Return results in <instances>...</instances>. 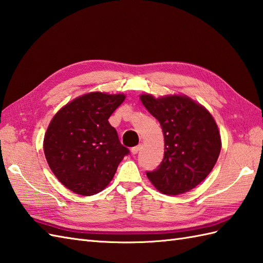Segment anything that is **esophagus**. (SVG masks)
<instances>
[{"label": "esophagus", "mask_w": 263, "mask_h": 263, "mask_svg": "<svg viewBox=\"0 0 263 263\" xmlns=\"http://www.w3.org/2000/svg\"><path fill=\"white\" fill-rule=\"evenodd\" d=\"M140 149H141V144H139V146H137V147H133L131 149V154L132 155H137L139 152H140Z\"/></svg>", "instance_id": "1"}]
</instances>
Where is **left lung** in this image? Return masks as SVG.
<instances>
[{
    "instance_id": "left-lung-1",
    "label": "left lung",
    "mask_w": 263,
    "mask_h": 263,
    "mask_svg": "<svg viewBox=\"0 0 263 263\" xmlns=\"http://www.w3.org/2000/svg\"><path fill=\"white\" fill-rule=\"evenodd\" d=\"M144 107L160 123L165 141L164 159L147 177L159 192L185 193L202 182L214 168L221 149L217 123L204 106L186 95L156 98L140 95Z\"/></svg>"
}]
</instances>
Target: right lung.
Listing matches in <instances>:
<instances>
[{"label":"right lung","instance_id":"right-lung-1","mask_svg":"<svg viewBox=\"0 0 263 263\" xmlns=\"http://www.w3.org/2000/svg\"><path fill=\"white\" fill-rule=\"evenodd\" d=\"M125 97L102 91L81 95L49 122L44 154L53 174L72 192L88 197L103 191L128 154L108 122Z\"/></svg>","mask_w":263,"mask_h":263}]
</instances>
